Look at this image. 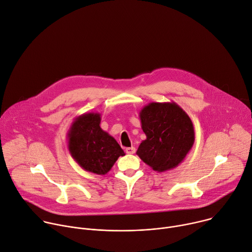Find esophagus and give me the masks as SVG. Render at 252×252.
Masks as SVG:
<instances>
[{
  "label": "esophagus",
  "mask_w": 252,
  "mask_h": 252,
  "mask_svg": "<svg viewBox=\"0 0 252 252\" xmlns=\"http://www.w3.org/2000/svg\"><path fill=\"white\" fill-rule=\"evenodd\" d=\"M135 151H136L135 147H127V148L125 149V152H126L127 154H134Z\"/></svg>",
  "instance_id": "34e87169"
}]
</instances>
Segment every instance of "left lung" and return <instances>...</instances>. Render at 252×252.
Segmentation results:
<instances>
[{"label":"left lung","instance_id":"obj_1","mask_svg":"<svg viewBox=\"0 0 252 252\" xmlns=\"http://www.w3.org/2000/svg\"><path fill=\"white\" fill-rule=\"evenodd\" d=\"M139 117L146 139L136 154L154 171L175 168L194 144V127L186 112L175 102H151Z\"/></svg>","mask_w":252,"mask_h":252}]
</instances>
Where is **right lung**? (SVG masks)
Returning a JSON list of instances; mask_svg holds the SVG:
<instances>
[{"label":"right lung","instance_id":"obj_1","mask_svg":"<svg viewBox=\"0 0 252 252\" xmlns=\"http://www.w3.org/2000/svg\"><path fill=\"white\" fill-rule=\"evenodd\" d=\"M100 123L101 114L84 113L73 121L67 139L69 153L82 169L105 175L125 153L115 139L102 130Z\"/></svg>","mask_w":252,"mask_h":252}]
</instances>
